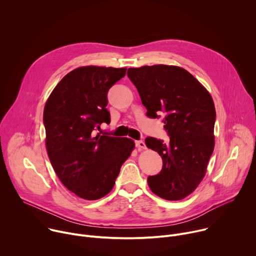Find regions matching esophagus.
Listing matches in <instances>:
<instances>
[{
	"label": "esophagus",
	"instance_id": "obj_1",
	"mask_svg": "<svg viewBox=\"0 0 256 256\" xmlns=\"http://www.w3.org/2000/svg\"><path fill=\"white\" fill-rule=\"evenodd\" d=\"M136 148L138 149V150H144V149H146V144H144V140H136Z\"/></svg>",
	"mask_w": 256,
	"mask_h": 256
}]
</instances>
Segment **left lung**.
<instances>
[{
	"mask_svg": "<svg viewBox=\"0 0 256 256\" xmlns=\"http://www.w3.org/2000/svg\"><path fill=\"white\" fill-rule=\"evenodd\" d=\"M128 77L136 87L150 118L163 116L170 142L148 136L146 146L162 157L159 174L148 184L158 196L179 200L202 180L214 147L216 110L208 90L186 70L166 64L130 68Z\"/></svg>",
	"mask_w": 256,
	"mask_h": 256,
	"instance_id": "8db88e82",
	"label": "left lung"
}]
</instances>
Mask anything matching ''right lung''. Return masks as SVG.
<instances>
[{"label": "right lung", "instance_id": "obj_1", "mask_svg": "<svg viewBox=\"0 0 256 256\" xmlns=\"http://www.w3.org/2000/svg\"><path fill=\"white\" fill-rule=\"evenodd\" d=\"M126 68L87 66L72 70L56 86L44 112L46 144L62 184L81 198L95 200L114 188L132 140L97 134L110 122L107 92Z\"/></svg>", "mask_w": 256, "mask_h": 256}]
</instances>
